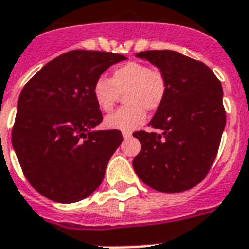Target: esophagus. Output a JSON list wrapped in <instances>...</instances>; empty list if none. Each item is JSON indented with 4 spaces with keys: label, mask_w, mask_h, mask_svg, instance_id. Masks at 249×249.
Returning a JSON list of instances; mask_svg holds the SVG:
<instances>
[{
    "label": "esophagus",
    "mask_w": 249,
    "mask_h": 249,
    "mask_svg": "<svg viewBox=\"0 0 249 249\" xmlns=\"http://www.w3.org/2000/svg\"><path fill=\"white\" fill-rule=\"evenodd\" d=\"M122 135H123V139H124V140H127V139H130V137L132 136L131 131H123Z\"/></svg>",
    "instance_id": "esophagus-1"
}]
</instances>
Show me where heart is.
I'll use <instances>...</instances> for the list:
<instances>
[{"label":"heart","mask_w":249,"mask_h":249,"mask_svg":"<svg viewBox=\"0 0 249 249\" xmlns=\"http://www.w3.org/2000/svg\"><path fill=\"white\" fill-rule=\"evenodd\" d=\"M168 93V79L164 71L141 61H128L115 67L110 78L99 77L93 82L92 95L100 110L114 109L121 95L124 107L107 117L105 127L131 131L144 122L146 112H157Z\"/></svg>","instance_id":"b5f03b06"}]
</instances>
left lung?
Returning <instances> with one entry per match:
<instances>
[{
	"label": "left lung",
	"instance_id": "8db88e82",
	"mask_svg": "<svg viewBox=\"0 0 249 249\" xmlns=\"http://www.w3.org/2000/svg\"><path fill=\"white\" fill-rule=\"evenodd\" d=\"M137 56L164 71L168 93L149 123L162 132H134L141 142L134 168L154 190L185 192L204 180L217 156L226 123L221 82L204 63L172 50Z\"/></svg>",
	"mask_w": 249,
	"mask_h": 249
}]
</instances>
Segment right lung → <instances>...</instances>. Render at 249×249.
I'll return each instance as SVG.
<instances>
[{
    "instance_id": "right-lung-1",
    "label": "right lung",
    "mask_w": 249,
    "mask_h": 249,
    "mask_svg": "<svg viewBox=\"0 0 249 249\" xmlns=\"http://www.w3.org/2000/svg\"><path fill=\"white\" fill-rule=\"evenodd\" d=\"M126 56L73 50L55 57L32 77L18 100L13 146L28 182L59 203L85 199L99 188L119 130L95 131L103 113L93 82Z\"/></svg>"
}]
</instances>
